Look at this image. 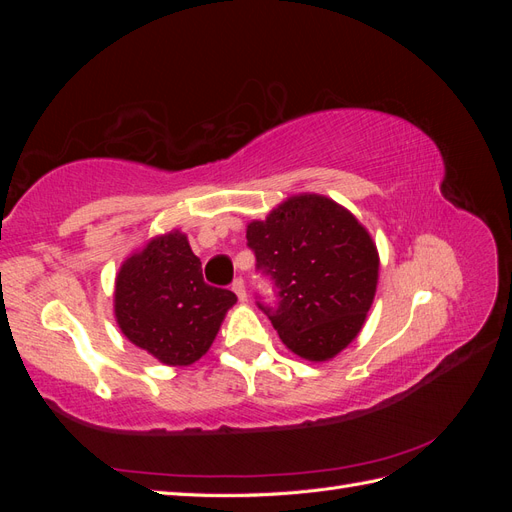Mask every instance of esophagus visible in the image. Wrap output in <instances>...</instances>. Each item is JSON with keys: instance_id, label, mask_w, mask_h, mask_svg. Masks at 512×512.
I'll list each match as a JSON object with an SVG mask.
<instances>
[{"instance_id": "1", "label": "esophagus", "mask_w": 512, "mask_h": 512, "mask_svg": "<svg viewBox=\"0 0 512 512\" xmlns=\"http://www.w3.org/2000/svg\"><path fill=\"white\" fill-rule=\"evenodd\" d=\"M232 290H235L239 301H245V299H247V294H245V282L241 280V277H237V280L232 282Z\"/></svg>"}]
</instances>
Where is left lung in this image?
<instances>
[{
    "instance_id": "left-lung-1",
    "label": "left lung",
    "mask_w": 512,
    "mask_h": 512,
    "mask_svg": "<svg viewBox=\"0 0 512 512\" xmlns=\"http://www.w3.org/2000/svg\"><path fill=\"white\" fill-rule=\"evenodd\" d=\"M247 247L273 282V305H256L294 354L327 361L359 335L380 262L350 211L324 196H292L247 226Z\"/></svg>"
}]
</instances>
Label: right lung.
I'll list each match as a JSON object with an SVG mask.
<instances>
[{
    "label": "right lung",
    "instance_id": "1",
    "mask_svg": "<svg viewBox=\"0 0 512 512\" xmlns=\"http://www.w3.org/2000/svg\"><path fill=\"white\" fill-rule=\"evenodd\" d=\"M237 294L209 286L179 230L130 256L115 282L121 333L166 365H192L213 344Z\"/></svg>",
    "mask_w": 512,
    "mask_h": 512
}]
</instances>
